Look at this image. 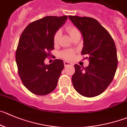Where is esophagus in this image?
Returning <instances> with one entry per match:
<instances>
[{"label":"esophagus","instance_id":"esophagus-1","mask_svg":"<svg viewBox=\"0 0 127 127\" xmlns=\"http://www.w3.org/2000/svg\"><path fill=\"white\" fill-rule=\"evenodd\" d=\"M64 64L65 67H67V66H68V65H73V64H72V63L68 62H67V61H64Z\"/></svg>","mask_w":127,"mask_h":127}]
</instances>
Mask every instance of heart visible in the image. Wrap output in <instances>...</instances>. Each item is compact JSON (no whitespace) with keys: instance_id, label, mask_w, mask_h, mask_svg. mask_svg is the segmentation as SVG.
Segmentation results:
<instances>
[{"instance_id":"heart-1","label":"heart","mask_w":127,"mask_h":127,"mask_svg":"<svg viewBox=\"0 0 127 127\" xmlns=\"http://www.w3.org/2000/svg\"><path fill=\"white\" fill-rule=\"evenodd\" d=\"M66 31L68 32V34L70 35V36L71 37V38L74 37L75 35H77V33H80L79 31H78V29L76 27L73 26V25H68V27H67L66 28ZM60 37H61V32L60 31H57L55 33L54 35V43L55 45H57L59 43V40H60ZM75 55V52L73 50H65L64 51H62L60 54L62 57L64 58V59H67V60H70Z\"/></svg>"}]
</instances>
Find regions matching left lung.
<instances>
[{"label": "left lung", "instance_id": "left-lung-1", "mask_svg": "<svg viewBox=\"0 0 127 127\" xmlns=\"http://www.w3.org/2000/svg\"><path fill=\"white\" fill-rule=\"evenodd\" d=\"M68 18L82 34V55H86L85 59L89 60L85 68L74 65L73 86L82 96H98L109 86L115 74L118 64L115 44L108 31L96 19L72 15Z\"/></svg>", "mask_w": 127, "mask_h": 127}]
</instances>
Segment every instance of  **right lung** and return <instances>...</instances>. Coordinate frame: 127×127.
<instances>
[{"instance_id": "right-lung-1", "label": "right lung", "mask_w": 127, "mask_h": 127, "mask_svg": "<svg viewBox=\"0 0 127 127\" xmlns=\"http://www.w3.org/2000/svg\"><path fill=\"white\" fill-rule=\"evenodd\" d=\"M67 17H45L29 24L20 35L15 54L18 73L24 86L32 94L47 95L57 85L64 62L55 59L45 65L44 60L54 49V34Z\"/></svg>"}]
</instances>
